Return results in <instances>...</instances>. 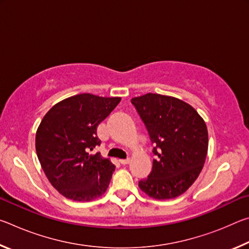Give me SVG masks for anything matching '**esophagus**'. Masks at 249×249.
<instances>
[{
    "mask_svg": "<svg viewBox=\"0 0 249 249\" xmlns=\"http://www.w3.org/2000/svg\"><path fill=\"white\" fill-rule=\"evenodd\" d=\"M130 161L129 158H126V159H120V162L122 165H127V163Z\"/></svg>",
    "mask_w": 249,
    "mask_h": 249,
    "instance_id": "esophagus-1",
    "label": "esophagus"
}]
</instances>
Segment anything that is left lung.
<instances>
[{
    "label": "left lung",
    "instance_id": "obj_1",
    "mask_svg": "<svg viewBox=\"0 0 249 249\" xmlns=\"http://www.w3.org/2000/svg\"><path fill=\"white\" fill-rule=\"evenodd\" d=\"M132 104L155 145L153 170L138 182L154 199H174L182 195L199 177L208 154L205 122L190 104L174 96L147 93Z\"/></svg>",
    "mask_w": 249,
    "mask_h": 249
}]
</instances>
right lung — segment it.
Instances as JSON below:
<instances>
[{
    "instance_id": "1",
    "label": "right lung",
    "mask_w": 249,
    "mask_h": 249,
    "mask_svg": "<svg viewBox=\"0 0 249 249\" xmlns=\"http://www.w3.org/2000/svg\"><path fill=\"white\" fill-rule=\"evenodd\" d=\"M121 98L70 96L46 113L36 132V153L53 187L67 199L88 202L107 191L115 166L100 153L96 128Z\"/></svg>"
}]
</instances>
